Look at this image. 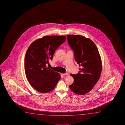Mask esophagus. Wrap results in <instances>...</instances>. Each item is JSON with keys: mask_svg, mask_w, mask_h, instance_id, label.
<instances>
[{"mask_svg": "<svg viewBox=\"0 0 125 125\" xmlns=\"http://www.w3.org/2000/svg\"><path fill=\"white\" fill-rule=\"evenodd\" d=\"M63 74V75H64V76H67V75H68V73H64V74Z\"/></svg>", "mask_w": 125, "mask_h": 125, "instance_id": "34e87169", "label": "esophagus"}]
</instances>
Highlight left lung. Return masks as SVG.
<instances>
[{"mask_svg": "<svg viewBox=\"0 0 125 125\" xmlns=\"http://www.w3.org/2000/svg\"><path fill=\"white\" fill-rule=\"evenodd\" d=\"M68 44L74 53L75 61L81 68L78 73L71 74L74 81L70 85L75 93H88L98 81L101 72V59L97 47L92 41L79 35H67Z\"/></svg>", "mask_w": 125, "mask_h": 125, "instance_id": "8db88e82", "label": "left lung"}]
</instances>
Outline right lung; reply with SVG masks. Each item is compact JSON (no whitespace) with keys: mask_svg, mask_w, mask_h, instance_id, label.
Listing matches in <instances>:
<instances>
[{"mask_svg":"<svg viewBox=\"0 0 125 125\" xmlns=\"http://www.w3.org/2000/svg\"><path fill=\"white\" fill-rule=\"evenodd\" d=\"M66 40L65 36H46L34 41L24 59L25 71L32 87L41 93L52 91L60 79L59 73L47 67L57 48Z\"/></svg>","mask_w":125,"mask_h":125,"instance_id":"1","label":"right lung"}]
</instances>
